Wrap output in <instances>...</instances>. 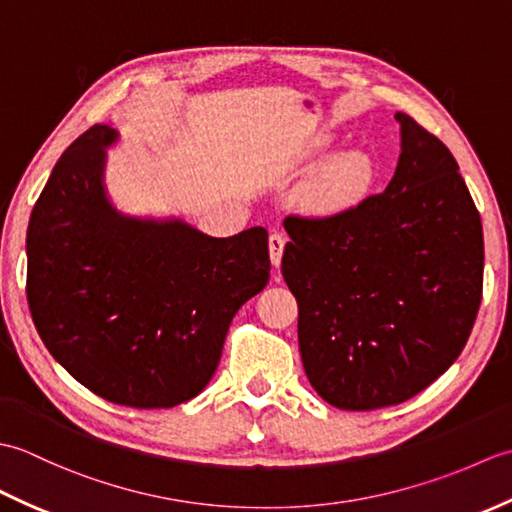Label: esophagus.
Returning <instances> with one entry per match:
<instances>
[{"instance_id":"esophagus-1","label":"esophagus","mask_w":512,"mask_h":512,"mask_svg":"<svg viewBox=\"0 0 512 512\" xmlns=\"http://www.w3.org/2000/svg\"><path fill=\"white\" fill-rule=\"evenodd\" d=\"M286 248V237L281 233H273L268 239V250H270V262H273L275 268H279L281 264V255H284Z\"/></svg>"}]
</instances>
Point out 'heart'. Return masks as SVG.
<instances>
[{"instance_id":"obj_1","label":"heart","mask_w":512,"mask_h":512,"mask_svg":"<svg viewBox=\"0 0 512 512\" xmlns=\"http://www.w3.org/2000/svg\"><path fill=\"white\" fill-rule=\"evenodd\" d=\"M374 165L363 151H345L336 156L310 184L308 204L319 213L350 209L372 187Z\"/></svg>"}]
</instances>
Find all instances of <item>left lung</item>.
Returning a JSON list of instances; mask_svg holds the SVG:
<instances>
[{
    "instance_id": "8db88e82",
    "label": "left lung",
    "mask_w": 512,
    "mask_h": 512,
    "mask_svg": "<svg viewBox=\"0 0 512 512\" xmlns=\"http://www.w3.org/2000/svg\"><path fill=\"white\" fill-rule=\"evenodd\" d=\"M402 151L383 193L328 217H286L281 273L299 350L330 405H400L453 365L482 301L484 235L458 162L398 112Z\"/></svg>"
}]
</instances>
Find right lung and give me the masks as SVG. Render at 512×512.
Listing matches in <instances>:
<instances>
[{"mask_svg":"<svg viewBox=\"0 0 512 512\" xmlns=\"http://www.w3.org/2000/svg\"><path fill=\"white\" fill-rule=\"evenodd\" d=\"M116 138L94 125L54 165L28 224L26 295L43 345L81 385L165 409L206 387L235 312L268 284V233L118 213L103 187Z\"/></svg>","mask_w":512,"mask_h":512,"instance_id":"right-lung-1","label":"right lung"}]
</instances>
